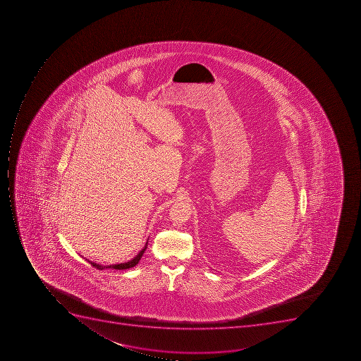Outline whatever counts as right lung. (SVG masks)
I'll list each match as a JSON object with an SVG mask.
<instances>
[{"instance_id":"add662e5","label":"right lung","mask_w":361,"mask_h":361,"mask_svg":"<svg viewBox=\"0 0 361 361\" xmlns=\"http://www.w3.org/2000/svg\"><path fill=\"white\" fill-rule=\"evenodd\" d=\"M147 246H148V242L145 243V247L143 250L137 254L134 259H132L131 261L126 262V263H121V264H113V265H102L97 264L94 262L89 261L92 267H96L98 270H104V269H115V270H126V269H130V267H135V265L139 263L140 259L142 257L143 254H145V250H147Z\"/></svg>"}]
</instances>
